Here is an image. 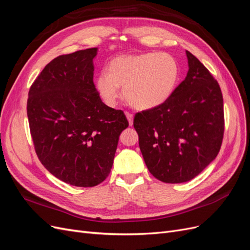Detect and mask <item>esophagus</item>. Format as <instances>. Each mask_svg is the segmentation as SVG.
<instances>
[{"mask_svg":"<svg viewBox=\"0 0 250 250\" xmlns=\"http://www.w3.org/2000/svg\"><path fill=\"white\" fill-rule=\"evenodd\" d=\"M125 115H126V118L128 120V123H129L130 126H132V124H133V115H131V113H129V112H125Z\"/></svg>","mask_w":250,"mask_h":250,"instance_id":"esophagus-1","label":"esophagus"}]
</instances>
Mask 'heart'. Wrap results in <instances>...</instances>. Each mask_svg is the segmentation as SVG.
I'll return each mask as SVG.
<instances>
[{
  "label": "heart",
  "instance_id": "b5f03b06",
  "mask_svg": "<svg viewBox=\"0 0 250 250\" xmlns=\"http://www.w3.org/2000/svg\"><path fill=\"white\" fill-rule=\"evenodd\" d=\"M107 70L96 78V88L104 102L113 106L123 87L125 100L139 110L153 109L168 101L180 73L175 57L164 52L117 56Z\"/></svg>",
  "mask_w": 250,
  "mask_h": 250
}]
</instances>
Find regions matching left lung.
<instances>
[{
    "instance_id": "obj_1",
    "label": "left lung",
    "mask_w": 250,
    "mask_h": 250,
    "mask_svg": "<svg viewBox=\"0 0 250 250\" xmlns=\"http://www.w3.org/2000/svg\"><path fill=\"white\" fill-rule=\"evenodd\" d=\"M186 53L187 77L170 99L133 120L149 172L167 184L186 183L201 173L218 155L224 133L220 86L192 53Z\"/></svg>"
}]
</instances>
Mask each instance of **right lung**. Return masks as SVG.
Masks as SVG:
<instances>
[{"label":"right lung","instance_id":"right-lung-1","mask_svg":"<svg viewBox=\"0 0 250 250\" xmlns=\"http://www.w3.org/2000/svg\"><path fill=\"white\" fill-rule=\"evenodd\" d=\"M98 48L60 55L30 87L27 115L35 152L58 179L95 187L110 173L128 121L105 105L94 84Z\"/></svg>","mask_w":250,"mask_h":250}]
</instances>
